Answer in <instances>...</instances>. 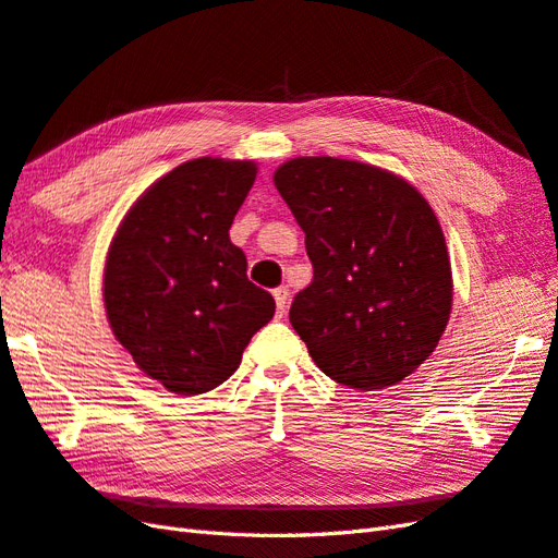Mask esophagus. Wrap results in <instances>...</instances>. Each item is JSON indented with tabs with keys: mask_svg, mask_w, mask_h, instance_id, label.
I'll return each instance as SVG.
<instances>
[{
	"mask_svg": "<svg viewBox=\"0 0 558 558\" xmlns=\"http://www.w3.org/2000/svg\"><path fill=\"white\" fill-rule=\"evenodd\" d=\"M288 296H290V290H288V288H276V290H274V299H276L278 313H284V308H288Z\"/></svg>",
	"mask_w": 558,
	"mask_h": 558,
	"instance_id": "1",
	"label": "esophagus"
}]
</instances>
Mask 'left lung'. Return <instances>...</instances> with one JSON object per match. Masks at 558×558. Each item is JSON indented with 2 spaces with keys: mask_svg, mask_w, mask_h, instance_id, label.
Returning <instances> with one entry per match:
<instances>
[{
  "mask_svg": "<svg viewBox=\"0 0 558 558\" xmlns=\"http://www.w3.org/2000/svg\"><path fill=\"white\" fill-rule=\"evenodd\" d=\"M274 184L306 233L313 280L290 323L317 369L386 390L435 353L453 304L439 219L400 174L333 156H296Z\"/></svg>",
  "mask_w": 558,
  "mask_h": 558,
  "instance_id": "obj_1",
  "label": "left lung"
}]
</instances>
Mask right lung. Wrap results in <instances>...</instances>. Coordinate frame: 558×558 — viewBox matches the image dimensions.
Listing matches in <instances>:
<instances>
[{
	"label": "right lung",
	"mask_w": 558,
	"mask_h": 558,
	"mask_svg": "<svg viewBox=\"0 0 558 558\" xmlns=\"http://www.w3.org/2000/svg\"><path fill=\"white\" fill-rule=\"evenodd\" d=\"M254 178V161L194 158L158 178L111 238L102 278L109 327L137 369L174 395L225 384L276 313L229 238Z\"/></svg>",
	"instance_id": "obj_1"
}]
</instances>
